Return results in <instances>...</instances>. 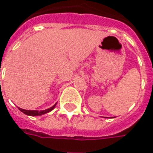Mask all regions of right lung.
Listing matches in <instances>:
<instances>
[{"mask_svg":"<svg viewBox=\"0 0 153 153\" xmlns=\"http://www.w3.org/2000/svg\"><path fill=\"white\" fill-rule=\"evenodd\" d=\"M56 105V103L54 104V106H52L50 108L45 110H41V111H37V110H25V109H22L21 108H19L20 111H21L23 114H26V115H29V116H39V115H43L45 114H47L49 112H51L52 110L54 109V107Z\"/></svg>","mask_w":153,"mask_h":153,"instance_id":"1","label":"right lung"}]
</instances>
